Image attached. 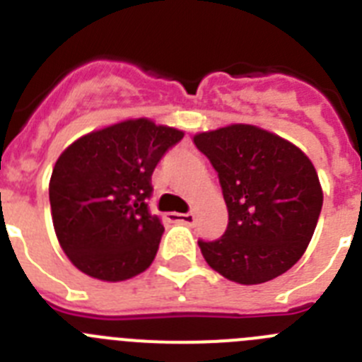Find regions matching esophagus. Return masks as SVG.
Masks as SVG:
<instances>
[{"label":"esophagus","instance_id":"esophagus-1","mask_svg":"<svg viewBox=\"0 0 362 362\" xmlns=\"http://www.w3.org/2000/svg\"><path fill=\"white\" fill-rule=\"evenodd\" d=\"M166 219L172 221V223H185V225H194V221H196V216H194V214L170 212V214H166Z\"/></svg>","mask_w":362,"mask_h":362}]
</instances>
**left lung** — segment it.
Listing matches in <instances>:
<instances>
[{
    "label": "left lung",
    "mask_w": 362,
    "mask_h": 362,
    "mask_svg": "<svg viewBox=\"0 0 362 362\" xmlns=\"http://www.w3.org/2000/svg\"><path fill=\"white\" fill-rule=\"evenodd\" d=\"M219 175L228 226L197 241L210 268L239 284L276 279L305 254L317 226L322 188L305 152L254 124L194 136Z\"/></svg>",
    "instance_id": "left-lung-1"
}]
</instances>
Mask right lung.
Masks as SVG:
<instances>
[{"mask_svg": "<svg viewBox=\"0 0 362 362\" xmlns=\"http://www.w3.org/2000/svg\"><path fill=\"white\" fill-rule=\"evenodd\" d=\"M183 130L127 119L66 146L49 183L57 241L74 267L117 283L152 264L165 232L148 212L152 172Z\"/></svg>", "mask_w": 362, "mask_h": 362, "instance_id": "add662e5", "label": "right lung"}]
</instances>
